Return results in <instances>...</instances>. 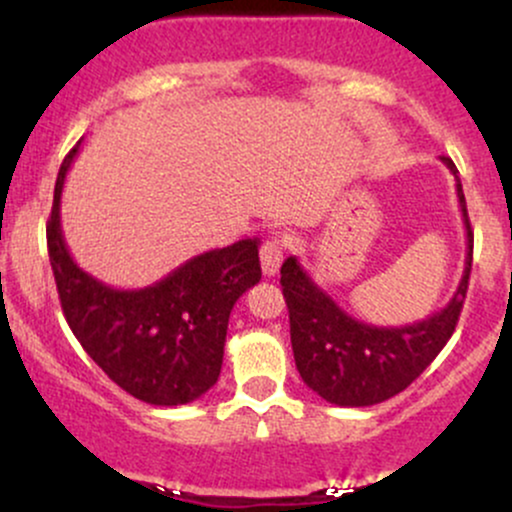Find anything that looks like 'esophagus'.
<instances>
[{"mask_svg":"<svg viewBox=\"0 0 512 512\" xmlns=\"http://www.w3.org/2000/svg\"><path fill=\"white\" fill-rule=\"evenodd\" d=\"M281 260H284V245H281L279 238H267L262 243L260 250V262H262V272L264 276H274L279 272Z\"/></svg>","mask_w":512,"mask_h":512,"instance_id":"34e87169","label":"esophagus"}]
</instances>
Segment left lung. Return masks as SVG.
<instances>
[{
	"instance_id": "left-lung-1",
	"label": "left lung",
	"mask_w": 512,
	"mask_h": 512,
	"mask_svg": "<svg viewBox=\"0 0 512 512\" xmlns=\"http://www.w3.org/2000/svg\"><path fill=\"white\" fill-rule=\"evenodd\" d=\"M457 182L467 260L455 296L438 313L402 327H375L344 313L301 267L296 257L281 264V289L289 305L291 346L303 383L337 407H370L399 395L431 366L455 332L469 272L474 233L469 226L462 182L450 158L440 156Z\"/></svg>"
}]
</instances>
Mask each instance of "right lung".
<instances>
[{
  "label": "right lung",
  "mask_w": 512,
  "mask_h": 512,
  "mask_svg": "<svg viewBox=\"0 0 512 512\" xmlns=\"http://www.w3.org/2000/svg\"><path fill=\"white\" fill-rule=\"evenodd\" d=\"M79 146L57 173L48 221L62 313L86 354L129 395L154 407L195 402L219 380L233 305L262 279L260 240L202 252L144 289L103 284L74 262L62 236V187Z\"/></svg>",
  "instance_id": "obj_1"
}]
</instances>
